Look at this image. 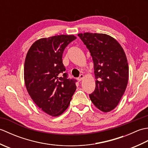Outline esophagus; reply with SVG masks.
<instances>
[{"mask_svg":"<svg viewBox=\"0 0 148 148\" xmlns=\"http://www.w3.org/2000/svg\"><path fill=\"white\" fill-rule=\"evenodd\" d=\"M84 78V75L83 74H81L80 76L79 77V78H78V80H79V81H81V80H83Z\"/></svg>","mask_w":148,"mask_h":148,"instance_id":"esophagus-1","label":"esophagus"}]
</instances>
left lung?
I'll use <instances>...</instances> for the list:
<instances>
[{"label": "left lung", "instance_id": "left-lung-1", "mask_svg": "<svg viewBox=\"0 0 148 148\" xmlns=\"http://www.w3.org/2000/svg\"><path fill=\"white\" fill-rule=\"evenodd\" d=\"M78 36L89 49L94 64L95 89L89 95L100 111L114 109L123 95L128 81V65L123 49L105 34L85 32Z\"/></svg>", "mask_w": 148, "mask_h": 148}]
</instances>
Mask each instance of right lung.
I'll list each match as a JSON object with an SVG mask.
<instances>
[{"instance_id":"add662e5","label":"right lung","mask_w":148,"mask_h":148,"mask_svg":"<svg viewBox=\"0 0 148 148\" xmlns=\"http://www.w3.org/2000/svg\"><path fill=\"white\" fill-rule=\"evenodd\" d=\"M73 35H59L38 39L27 53L24 80L36 104L50 116H58L67 109L76 90L74 79H67L62 55Z\"/></svg>"}]
</instances>
